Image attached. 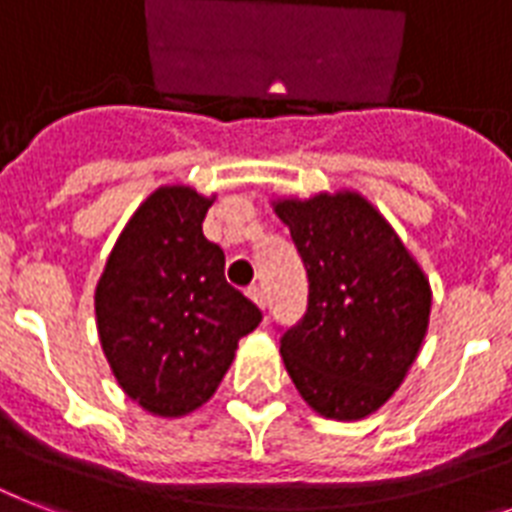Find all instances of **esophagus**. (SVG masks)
<instances>
[{
    "mask_svg": "<svg viewBox=\"0 0 512 512\" xmlns=\"http://www.w3.org/2000/svg\"><path fill=\"white\" fill-rule=\"evenodd\" d=\"M247 297L257 305V308H260V311H265V292H263V289H260V287L247 289Z\"/></svg>",
    "mask_w": 512,
    "mask_h": 512,
    "instance_id": "34e87169",
    "label": "esophagus"
}]
</instances>
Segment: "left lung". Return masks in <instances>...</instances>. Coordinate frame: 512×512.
<instances>
[{
	"label": "left lung",
	"mask_w": 512,
	"mask_h": 512,
	"mask_svg": "<svg viewBox=\"0 0 512 512\" xmlns=\"http://www.w3.org/2000/svg\"><path fill=\"white\" fill-rule=\"evenodd\" d=\"M303 257L311 297L281 358L313 412L366 420L401 388L428 335L433 289L380 209L353 188L273 196Z\"/></svg>",
	"instance_id": "obj_1"
}]
</instances>
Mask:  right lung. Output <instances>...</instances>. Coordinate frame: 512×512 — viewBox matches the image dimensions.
I'll use <instances>...</instances> for the list:
<instances>
[{"mask_svg":"<svg viewBox=\"0 0 512 512\" xmlns=\"http://www.w3.org/2000/svg\"><path fill=\"white\" fill-rule=\"evenodd\" d=\"M217 193L159 185L132 212L95 287V324L119 388L177 420L215 396L260 311L225 281L201 223Z\"/></svg>","mask_w":512,"mask_h":512,"instance_id":"add662e5","label":"right lung"}]
</instances>
